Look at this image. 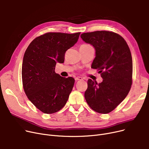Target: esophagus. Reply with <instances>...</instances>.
<instances>
[{"instance_id":"34e87169","label":"esophagus","mask_w":149,"mask_h":149,"mask_svg":"<svg viewBox=\"0 0 149 149\" xmlns=\"http://www.w3.org/2000/svg\"><path fill=\"white\" fill-rule=\"evenodd\" d=\"M75 81H79V80H83V79H82V77H77L75 78Z\"/></svg>"}]
</instances>
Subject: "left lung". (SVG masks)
Segmentation results:
<instances>
[{"mask_svg": "<svg viewBox=\"0 0 149 149\" xmlns=\"http://www.w3.org/2000/svg\"><path fill=\"white\" fill-rule=\"evenodd\" d=\"M81 38L95 49L91 68L101 73L103 81H88L84 98L89 107L100 113L112 112L126 97L132 84V55L124 39L107 31L85 33Z\"/></svg>", "mask_w": 149, "mask_h": 149, "instance_id": "left-lung-1", "label": "left lung"}]
</instances>
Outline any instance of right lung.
Instances as JSON below:
<instances>
[{
  "instance_id": "1",
  "label": "right lung",
  "mask_w": 149,
  "mask_h": 149,
  "mask_svg": "<svg viewBox=\"0 0 149 149\" xmlns=\"http://www.w3.org/2000/svg\"><path fill=\"white\" fill-rule=\"evenodd\" d=\"M80 33H48L36 37L23 59V87L28 99L45 113H54L65 106L75 80L55 72L57 62L63 63L66 51L78 41Z\"/></svg>"
}]
</instances>
